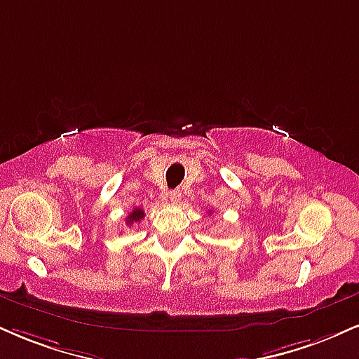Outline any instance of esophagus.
<instances>
[{"label": "esophagus", "instance_id": "esophagus-1", "mask_svg": "<svg viewBox=\"0 0 359 359\" xmlns=\"http://www.w3.org/2000/svg\"><path fill=\"white\" fill-rule=\"evenodd\" d=\"M168 198H170L172 204H179L180 201H182V192L177 189V191H170V194H168Z\"/></svg>", "mask_w": 359, "mask_h": 359}]
</instances>
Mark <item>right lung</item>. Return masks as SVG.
<instances>
[{
	"label": "right lung",
	"mask_w": 359,
	"mask_h": 359,
	"mask_svg": "<svg viewBox=\"0 0 359 359\" xmlns=\"http://www.w3.org/2000/svg\"><path fill=\"white\" fill-rule=\"evenodd\" d=\"M144 215H145V212L142 209H133L127 217V226H132L133 222H140L142 219H144Z\"/></svg>",
	"instance_id": "obj_1"
}]
</instances>
